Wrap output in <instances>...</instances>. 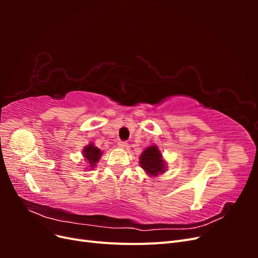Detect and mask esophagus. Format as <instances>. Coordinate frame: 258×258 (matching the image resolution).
<instances>
[{"label": "esophagus", "instance_id": "1", "mask_svg": "<svg viewBox=\"0 0 258 258\" xmlns=\"http://www.w3.org/2000/svg\"><path fill=\"white\" fill-rule=\"evenodd\" d=\"M127 142L126 141H119L118 142V146L120 147V148H126L127 147Z\"/></svg>", "mask_w": 258, "mask_h": 258}]
</instances>
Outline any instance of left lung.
Segmentation results:
<instances>
[{
	"label": "left lung",
	"instance_id": "8db88e82",
	"mask_svg": "<svg viewBox=\"0 0 258 258\" xmlns=\"http://www.w3.org/2000/svg\"><path fill=\"white\" fill-rule=\"evenodd\" d=\"M140 163L151 176H157L159 173L165 172V161H163L161 153L156 145L146 148L141 155Z\"/></svg>",
	"mask_w": 258,
	"mask_h": 258
}]
</instances>
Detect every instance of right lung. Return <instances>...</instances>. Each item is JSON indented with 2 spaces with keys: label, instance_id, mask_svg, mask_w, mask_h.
I'll return each instance as SVG.
<instances>
[{
  "label": "right lung",
  "instance_id": "add662e5",
  "mask_svg": "<svg viewBox=\"0 0 258 258\" xmlns=\"http://www.w3.org/2000/svg\"><path fill=\"white\" fill-rule=\"evenodd\" d=\"M85 160H87L88 167L93 168L96 166V163L99 161L102 152H101L98 147H96L92 143H90L88 146H86L83 151Z\"/></svg>",
  "mask_w": 258,
  "mask_h": 258
}]
</instances>
